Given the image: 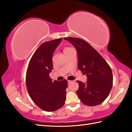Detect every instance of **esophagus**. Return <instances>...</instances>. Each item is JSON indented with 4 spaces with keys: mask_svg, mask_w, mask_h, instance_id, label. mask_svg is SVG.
Listing matches in <instances>:
<instances>
[{
    "mask_svg": "<svg viewBox=\"0 0 132 132\" xmlns=\"http://www.w3.org/2000/svg\"><path fill=\"white\" fill-rule=\"evenodd\" d=\"M68 84H70V83L72 82V81H71V80H68Z\"/></svg>",
    "mask_w": 132,
    "mask_h": 132,
    "instance_id": "obj_1",
    "label": "esophagus"
}]
</instances>
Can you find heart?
Masks as SVG:
<instances>
[{
	"instance_id": "b5f03b06",
	"label": "heart",
	"mask_w": 132,
	"mask_h": 132,
	"mask_svg": "<svg viewBox=\"0 0 132 132\" xmlns=\"http://www.w3.org/2000/svg\"><path fill=\"white\" fill-rule=\"evenodd\" d=\"M71 48H70V47H66V48H65L64 49V52H65L70 50Z\"/></svg>"
}]
</instances>
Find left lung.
<instances>
[{
  "instance_id": "1",
  "label": "left lung",
  "mask_w": 132,
  "mask_h": 132,
  "mask_svg": "<svg viewBox=\"0 0 132 132\" xmlns=\"http://www.w3.org/2000/svg\"><path fill=\"white\" fill-rule=\"evenodd\" d=\"M77 51L78 68L86 74V83L77 81V94L84 105L94 106L101 104L109 96L112 87L113 76L111 67L98 52L84 39L76 37L64 38Z\"/></svg>"
}]
</instances>
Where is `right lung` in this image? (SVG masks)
Masks as SVG:
<instances>
[{
    "mask_svg": "<svg viewBox=\"0 0 132 132\" xmlns=\"http://www.w3.org/2000/svg\"><path fill=\"white\" fill-rule=\"evenodd\" d=\"M62 40L58 38L42 43L31 57L27 69L26 84L33 101L42 110L52 112L62 107L66 98L67 80L52 81V56Z\"/></svg>",
    "mask_w": 132,
    "mask_h": 132,
    "instance_id": "1",
    "label": "right lung"
}]
</instances>
